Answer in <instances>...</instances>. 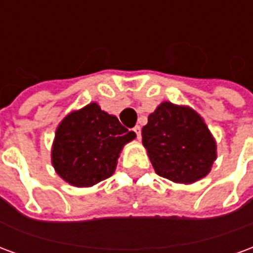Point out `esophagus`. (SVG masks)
<instances>
[{
	"mask_svg": "<svg viewBox=\"0 0 253 253\" xmlns=\"http://www.w3.org/2000/svg\"><path fill=\"white\" fill-rule=\"evenodd\" d=\"M132 131L137 134V138L138 139H141V127L139 126H135L134 128H132Z\"/></svg>",
	"mask_w": 253,
	"mask_h": 253,
	"instance_id": "34e87169",
	"label": "esophagus"
}]
</instances>
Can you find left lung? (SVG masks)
<instances>
[{
    "label": "left lung",
    "instance_id": "8db88e82",
    "mask_svg": "<svg viewBox=\"0 0 253 253\" xmlns=\"http://www.w3.org/2000/svg\"><path fill=\"white\" fill-rule=\"evenodd\" d=\"M142 143L156 173L181 184L203 179L217 159V143L202 116L170 101L149 115Z\"/></svg>",
    "mask_w": 253,
    "mask_h": 253
}]
</instances>
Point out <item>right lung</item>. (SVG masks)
<instances>
[{
  "label": "right lung",
  "mask_w": 253,
  "mask_h": 253,
  "mask_svg": "<svg viewBox=\"0 0 253 253\" xmlns=\"http://www.w3.org/2000/svg\"><path fill=\"white\" fill-rule=\"evenodd\" d=\"M135 138L118 118L90 103L65 116L55 131L51 163L63 180L92 187L115 172L123 146Z\"/></svg>",
  "instance_id": "obj_1"
}]
</instances>
